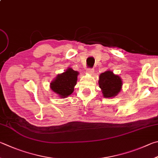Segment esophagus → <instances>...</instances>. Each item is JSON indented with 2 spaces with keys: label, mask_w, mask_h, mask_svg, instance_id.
<instances>
[{
  "label": "esophagus",
  "mask_w": 158,
  "mask_h": 158,
  "mask_svg": "<svg viewBox=\"0 0 158 158\" xmlns=\"http://www.w3.org/2000/svg\"><path fill=\"white\" fill-rule=\"evenodd\" d=\"M86 73L88 74H93L94 73V69H91V68H88L86 70Z\"/></svg>",
  "instance_id": "obj_1"
}]
</instances>
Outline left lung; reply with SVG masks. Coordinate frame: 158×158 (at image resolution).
Wrapping results in <instances>:
<instances>
[{"instance_id":"left-lung-1","label":"left lung","mask_w":158,"mask_h":158,"mask_svg":"<svg viewBox=\"0 0 158 158\" xmlns=\"http://www.w3.org/2000/svg\"><path fill=\"white\" fill-rule=\"evenodd\" d=\"M122 79L113 71L106 70L99 77V86L101 88L103 97L112 98L116 97L122 90Z\"/></svg>"}]
</instances>
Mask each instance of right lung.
Segmentation results:
<instances>
[{"mask_svg": "<svg viewBox=\"0 0 158 158\" xmlns=\"http://www.w3.org/2000/svg\"><path fill=\"white\" fill-rule=\"evenodd\" d=\"M79 74V72L68 68L50 82V89L60 98H66L74 92Z\"/></svg>", "mask_w": 158, "mask_h": 158, "instance_id": "obj_1", "label": "right lung"}]
</instances>
